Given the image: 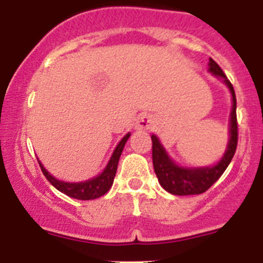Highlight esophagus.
<instances>
[{
	"label": "esophagus",
	"mask_w": 263,
	"mask_h": 263,
	"mask_svg": "<svg viewBox=\"0 0 263 263\" xmlns=\"http://www.w3.org/2000/svg\"><path fill=\"white\" fill-rule=\"evenodd\" d=\"M154 125V118L148 115L139 116L136 121V129L137 130H148Z\"/></svg>",
	"instance_id": "obj_1"
}]
</instances>
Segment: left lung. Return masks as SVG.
Masks as SVG:
<instances>
[{"instance_id": "1", "label": "left lung", "mask_w": 263, "mask_h": 263, "mask_svg": "<svg viewBox=\"0 0 263 263\" xmlns=\"http://www.w3.org/2000/svg\"><path fill=\"white\" fill-rule=\"evenodd\" d=\"M210 72L216 78L221 79L227 87L229 88L232 93V105L231 111V125H229V142L225 150L224 157L217 162V164L212 167H195V168H185L180 167L174 162L171 158L167 155L166 150L163 148L162 143L157 136L153 134V164H154V171L158 176L160 185L166 190L167 192L179 196H185V195H199L205 192L215 182H217L218 178L224 174L227 167L231 163L232 158L237 148V141H238V125H237V115H236V93L232 83L228 80L222 69L220 68L217 63L211 58L210 59Z\"/></svg>"}]
</instances>
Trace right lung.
I'll use <instances>...</instances> for the list:
<instances>
[{
  "mask_svg": "<svg viewBox=\"0 0 263 263\" xmlns=\"http://www.w3.org/2000/svg\"><path fill=\"white\" fill-rule=\"evenodd\" d=\"M130 133H127L124 138L121 139V142L118 143L117 147L115 148V152L111 154L110 160L106 164L105 170L103 173L100 174L99 176L93 179H89V180H85V182L80 183H68V182H62V180H58L57 178H53L47 170L43 167V164L39 162V166L42 168V173L46 176L48 182L53 185V187L59 190L60 192H63L64 195L69 197H73V199H79V200H93L97 197L103 196L106 192L110 190L111 184H113V180H115L116 171H117V164L118 160H120L121 153L124 150V146L126 143V141L129 139Z\"/></svg>",
  "mask_w": 263,
  "mask_h": 263,
  "instance_id": "right-lung-1",
  "label": "right lung"
}]
</instances>
